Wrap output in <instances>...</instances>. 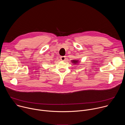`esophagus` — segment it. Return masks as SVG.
Segmentation results:
<instances>
[{
    "mask_svg": "<svg viewBox=\"0 0 125 125\" xmlns=\"http://www.w3.org/2000/svg\"><path fill=\"white\" fill-rule=\"evenodd\" d=\"M60 59H61V61H65V60H66V57L65 56H61L60 57Z\"/></svg>",
    "mask_w": 125,
    "mask_h": 125,
    "instance_id": "1",
    "label": "esophagus"
}]
</instances>
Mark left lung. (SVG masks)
Segmentation results:
<instances>
[{
    "label": "left lung",
    "instance_id": "left-lung-1",
    "mask_svg": "<svg viewBox=\"0 0 125 125\" xmlns=\"http://www.w3.org/2000/svg\"><path fill=\"white\" fill-rule=\"evenodd\" d=\"M79 60H72V63H73V64H78V63H79Z\"/></svg>",
    "mask_w": 125,
    "mask_h": 125
}]
</instances>
